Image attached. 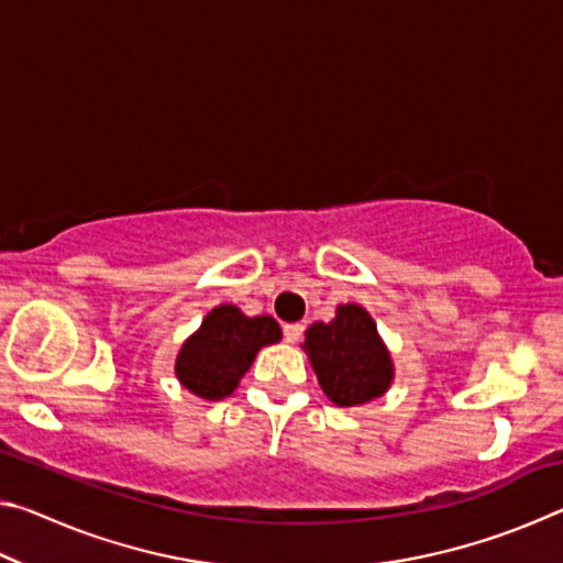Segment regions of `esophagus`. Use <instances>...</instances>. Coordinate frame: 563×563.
<instances>
[{"label": "esophagus", "mask_w": 563, "mask_h": 563, "mask_svg": "<svg viewBox=\"0 0 563 563\" xmlns=\"http://www.w3.org/2000/svg\"><path fill=\"white\" fill-rule=\"evenodd\" d=\"M283 332H285V340L295 342V340H300V335H302V325H300V322H288V325L283 328Z\"/></svg>", "instance_id": "1"}]
</instances>
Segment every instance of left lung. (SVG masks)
Segmentation results:
<instances>
[{
	"label": "left lung",
	"mask_w": 563,
	"mask_h": 563,
	"mask_svg": "<svg viewBox=\"0 0 563 563\" xmlns=\"http://www.w3.org/2000/svg\"><path fill=\"white\" fill-rule=\"evenodd\" d=\"M322 393L338 407H360L395 383V362L377 322L357 302L335 308L330 322H312L302 342Z\"/></svg>",
	"instance_id": "1"
}]
</instances>
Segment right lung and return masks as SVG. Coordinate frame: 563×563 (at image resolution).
Masks as SVG:
<instances>
[{"mask_svg": "<svg viewBox=\"0 0 563 563\" xmlns=\"http://www.w3.org/2000/svg\"><path fill=\"white\" fill-rule=\"evenodd\" d=\"M283 330L271 316H245L235 305H216L201 328L176 355V377L190 395L218 402L241 385L255 355L280 342Z\"/></svg>", "mask_w": 563, "mask_h": 563, "instance_id": "1", "label": "right lung"}]
</instances>
